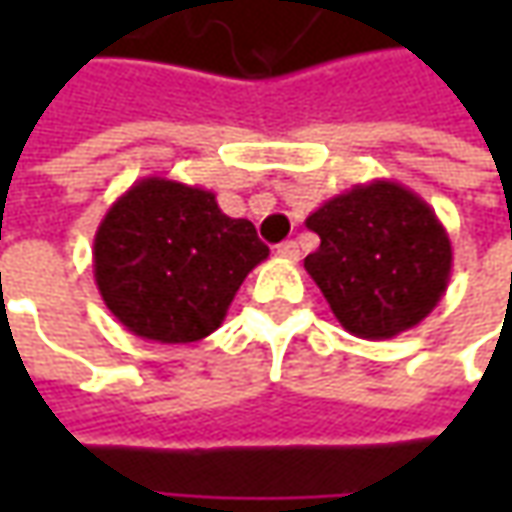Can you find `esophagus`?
Listing matches in <instances>:
<instances>
[{
	"mask_svg": "<svg viewBox=\"0 0 512 512\" xmlns=\"http://www.w3.org/2000/svg\"><path fill=\"white\" fill-rule=\"evenodd\" d=\"M276 256H282L287 262H296L299 259V245L296 242H282V245L276 247Z\"/></svg>",
	"mask_w": 512,
	"mask_h": 512,
	"instance_id": "1",
	"label": "esophagus"
}]
</instances>
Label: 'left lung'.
I'll return each mask as SVG.
<instances>
[{"mask_svg":"<svg viewBox=\"0 0 512 512\" xmlns=\"http://www.w3.org/2000/svg\"><path fill=\"white\" fill-rule=\"evenodd\" d=\"M319 247L305 259L333 316L359 339H393L442 302L450 236L410 187L376 179L327 199L305 222Z\"/></svg>","mask_w":512,"mask_h":512,"instance_id":"1","label":"left lung"}]
</instances>
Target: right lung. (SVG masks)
I'll use <instances>...</instances> for the list:
<instances>
[{
  "instance_id": "obj_1",
  "label": "right lung",
  "mask_w": 512,
  "mask_h": 512,
  "mask_svg": "<svg viewBox=\"0 0 512 512\" xmlns=\"http://www.w3.org/2000/svg\"><path fill=\"white\" fill-rule=\"evenodd\" d=\"M270 250L205 187L148 176L130 185L93 236V276L108 310L139 339L210 336L247 273Z\"/></svg>"
}]
</instances>
